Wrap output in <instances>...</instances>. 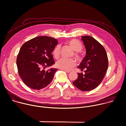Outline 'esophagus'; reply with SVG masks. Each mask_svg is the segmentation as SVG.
<instances>
[{
  "label": "esophagus",
  "instance_id": "esophagus-1",
  "mask_svg": "<svg viewBox=\"0 0 126 126\" xmlns=\"http://www.w3.org/2000/svg\"><path fill=\"white\" fill-rule=\"evenodd\" d=\"M61 70H62L64 71L65 72H67V73H68L70 72V71H68V70H64V69H61Z\"/></svg>",
  "mask_w": 126,
  "mask_h": 126
}]
</instances>
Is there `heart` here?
<instances>
[{"instance_id":"obj_1","label":"heart","mask_w":126,"mask_h":126,"mask_svg":"<svg viewBox=\"0 0 126 126\" xmlns=\"http://www.w3.org/2000/svg\"><path fill=\"white\" fill-rule=\"evenodd\" d=\"M68 44L75 51L74 53V56L77 60H81V56L79 52H80L82 48V45L76 40L72 39L68 42ZM61 46L59 45H57L53 51V54L55 58H58L60 55ZM76 62L72 58H62L56 62V66L57 67L61 68L62 69L66 70H70L75 66Z\"/></svg>"}]
</instances>
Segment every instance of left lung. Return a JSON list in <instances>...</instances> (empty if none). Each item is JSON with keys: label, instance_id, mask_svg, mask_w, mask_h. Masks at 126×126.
<instances>
[{"label": "left lung", "instance_id": "left-lung-1", "mask_svg": "<svg viewBox=\"0 0 126 126\" xmlns=\"http://www.w3.org/2000/svg\"><path fill=\"white\" fill-rule=\"evenodd\" d=\"M86 49V55L78 68L84 73H78V78L73 84L83 91H90L97 87L104 79L109 63L104 47L93 37H81Z\"/></svg>", "mask_w": 126, "mask_h": 126}]
</instances>
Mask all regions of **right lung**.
<instances>
[{"instance_id": "right-lung-1", "label": "right lung", "mask_w": 126, "mask_h": 126, "mask_svg": "<svg viewBox=\"0 0 126 126\" xmlns=\"http://www.w3.org/2000/svg\"><path fill=\"white\" fill-rule=\"evenodd\" d=\"M57 41L47 36L37 37L25 43L20 48L16 59L18 72L29 88L40 90L53 80L58 69H45L55 63L51 53L58 43Z\"/></svg>"}]
</instances>
